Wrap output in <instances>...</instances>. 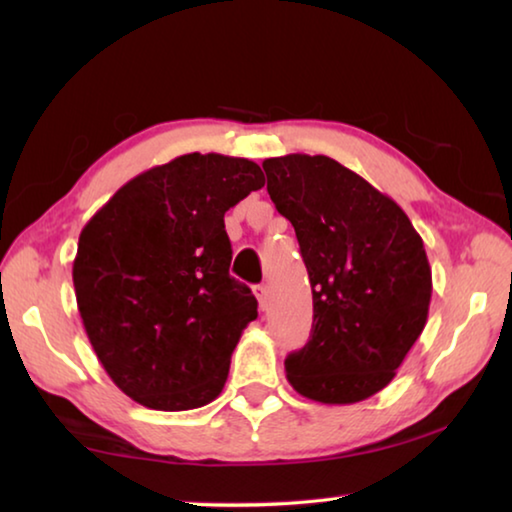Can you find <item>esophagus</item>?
<instances>
[{"mask_svg": "<svg viewBox=\"0 0 512 512\" xmlns=\"http://www.w3.org/2000/svg\"><path fill=\"white\" fill-rule=\"evenodd\" d=\"M255 296H257V300H259V307L266 309V307H268V287H266V284H257V287H255Z\"/></svg>", "mask_w": 512, "mask_h": 512, "instance_id": "34e87169", "label": "esophagus"}]
</instances>
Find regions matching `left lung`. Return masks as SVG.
Returning a JSON list of instances; mask_svg holds the SVG:
<instances>
[{"label":"left lung","instance_id":"8db88e82","mask_svg":"<svg viewBox=\"0 0 512 512\" xmlns=\"http://www.w3.org/2000/svg\"><path fill=\"white\" fill-rule=\"evenodd\" d=\"M277 212L296 230L314 325L284 361L289 384L320 404H354L386 388L429 316L431 266L393 198L327 155L262 162Z\"/></svg>","mask_w":512,"mask_h":512}]
</instances>
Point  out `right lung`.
<instances>
[{"instance_id": "1", "label": "right lung", "mask_w": 512, "mask_h": 512, "mask_svg": "<svg viewBox=\"0 0 512 512\" xmlns=\"http://www.w3.org/2000/svg\"><path fill=\"white\" fill-rule=\"evenodd\" d=\"M264 187L253 160L187 153L140 173L85 223L76 305L108 377L155 411L221 395L257 300L230 277L223 216Z\"/></svg>"}]
</instances>
